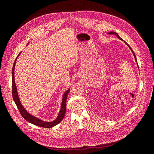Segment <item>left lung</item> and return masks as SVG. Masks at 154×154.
I'll return each mask as SVG.
<instances>
[{
	"label": "left lung",
	"instance_id": "left-lung-1",
	"mask_svg": "<svg viewBox=\"0 0 154 154\" xmlns=\"http://www.w3.org/2000/svg\"><path fill=\"white\" fill-rule=\"evenodd\" d=\"M109 34H110V35H116V36H117V37H118V38H119L120 40H122V38H120V37H119V36L117 34V33H116V32H113V31H111V32H109ZM125 43L126 44H127L128 46V48L130 49V50H131L132 51V53H133V54H134V58H135V60H136V62H137V59H136V55H135V53H134V51H133V50L132 49V48H130V46L127 43V42H125ZM137 66H138V64H137Z\"/></svg>",
	"mask_w": 154,
	"mask_h": 154
}]
</instances>
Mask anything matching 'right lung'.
I'll list each match as a JSON object with an SVG mask.
<instances>
[{
	"label": "right lung",
	"mask_w": 154,
	"mask_h": 154,
	"mask_svg": "<svg viewBox=\"0 0 154 154\" xmlns=\"http://www.w3.org/2000/svg\"><path fill=\"white\" fill-rule=\"evenodd\" d=\"M19 55V54H18ZM17 58L15 59V61L14 62L13 69H12V96H13V98L14 101H15V104L17 105V108L19 110L20 114L24 118L27 122H28L29 123H31L32 124H33L35 125L38 126V127H43V128H52L54 127L55 125H58L59 123H60L63 119L65 114H66V101H67V95L69 92L70 89H68L66 92L64 93V94L63 96V99H62V107H61V110L60 111V113L58 116L57 118L54 121H53V122H44V121H42L38 118H36L34 116H32L30 115L24 109V107L22 106L19 97H18V93L17 91V87L15 85V77H14V70H15V63L17 61Z\"/></svg>",
	"instance_id": "obj_1"
}]
</instances>
